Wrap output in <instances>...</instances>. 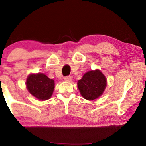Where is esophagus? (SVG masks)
I'll list each match as a JSON object with an SVG mask.
<instances>
[{"label": "esophagus", "instance_id": "34e87169", "mask_svg": "<svg viewBox=\"0 0 146 146\" xmlns=\"http://www.w3.org/2000/svg\"><path fill=\"white\" fill-rule=\"evenodd\" d=\"M71 80H72V78H71V76H66V77L64 78V80H66V81L70 82V81H71Z\"/></svg>", "mask_w": 146, "mask_h": 146}]
</instances>
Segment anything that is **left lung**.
Masks as SVG:
<instances>
[{"label": "left lung", "instance_id": "8db88e82", "mask_svg": "<svg viewBox=\"0 0 146 146\" xmlns=\"http://www.w3.org/2000/svg\"><path fill=\"white\" fill-rule=\"evenodd\" d=\"M107 85V78L98 69L87 72L78 81V88L80 94L82 98L88 100H93L100 98Z\"/></svg>", "mask_w": 146, "mask_h": 146}]
</instances>
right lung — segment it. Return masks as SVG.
<instances>
[{"mask_svg": "<svg viewBox=\"0 0 146 146\" xmlns=\"http://www.w3.org/2000/svg\"><path fill=\"white\" fill-rule=\"evenodd\" d=\"M55 83L44 73H31L27 76L26 87L28 92L39 100L51 98L54 92Z\"/></svg>", "mask_w": 146, "mask_h": 146, "instance_id": "right-lung-1", "label": "right lung"}]
</instances>
